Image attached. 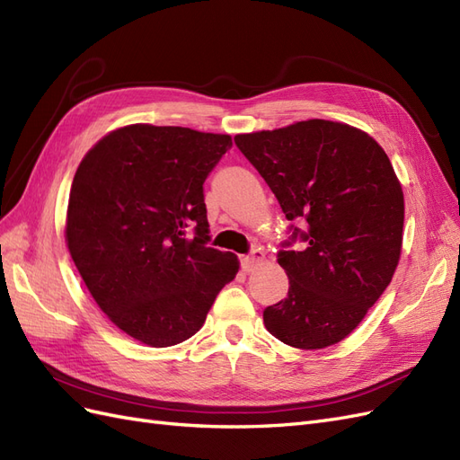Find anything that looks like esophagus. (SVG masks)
<instances>
[{
    "instance_id": "esophagus-1",
    "label": "esophagus",
    "mask_w": 460,
    "mask_h": 460,
    "mask_svg": "<svg viewBox=\"0 0 460 460\" xmlns=\"http://www.w3.org/2000/svg\"><path fill=\"white\" fill-rule=\"evenodd\" d=\"M262 261H264V252H262L261 247H255L253 252H252V255H247V257L242 259V267H243V270L252 272V270H255L257 267H261Z\"/></svg>"
}]
</instances>
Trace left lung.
Masks as SVG:
<instances>
[{
    "label": "left lung",
    "mask_w": 460,
    "mask_h": 460,
    "mask_svg": "<svg viewBox=\"0 0 460 460\" xmlns=\"http://www.w3.org/2000/svg\"><path fill=\"white\" fill-rule=\"evenodd\" d=\"M234 142L286 218L305 225H291L278 253L289 289L262 311L264 326L297 349L341 341L380 299L401 257L405 199L385 151L367 132L323 119ZM297 237L303 252L288 249Z\"/></svg>",
    "instance_id": "left-lung-1"
}]
</instances>
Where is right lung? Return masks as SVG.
<instances>
[{
  "label": "right lung",
  "mask_w": 460,
  "mask_h": 460,
  "mask_svg": "<svg viewBox=\"0 0 460 460\" xmlns=\"http://www.w3.org/2000/svg\"><path fill=\"white\" fill-rule=\"evenodd\" d=\"M232 147L228 134L130 124L78 164L65 238L111 323L149 347L199 332L240 261L208 247L203 182Z\"/></svg>",
  "instance_id": "1"
}]
</instances>
